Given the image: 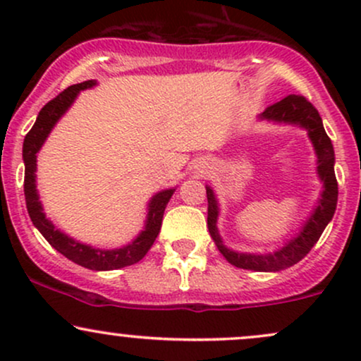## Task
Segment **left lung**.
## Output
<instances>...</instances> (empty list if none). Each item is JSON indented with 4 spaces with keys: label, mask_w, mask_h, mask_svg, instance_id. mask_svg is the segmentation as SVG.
Returning a JSON list of instances; mask_svg holds the SVG:
<instances>
[{
    "label": "left lung",
    "mask_w": 361,
    "mask_h": 361,
    "mask_svg": "<svg viewBox=\"0 0 361 361\" xmlns=\"http://www.w3.org/2000/svg\"><path fill=\"white\" fill-rule=\"evenodd\" d=\"M258 118L273 123H283V126H295L307 130V135L317 156V176L322 181V192L317 200L316 209L309 215V219L300 227L299 233L293 235L292 239H288L276 251L267 252V255L239 252L229 250L222 243L217 227L219 210H221L219 209V200L215 197L214 190L207 185V200H209L207 226H209V233L212 235L217 250L222 252L224 258L229 261L231 264L243 268V270L280 271L299 263L312 250L314 244L321 238L322 231L326 229V226L333 219L338 204V181L336 175H334V149L333 144H331V139L327 137L319 111L314 109L312 103L305 100L300 94H288L283 100L268 106L263 114L258 115Z\"/></svg>",
    "instance_id": "obj_1"
}]
</instances>
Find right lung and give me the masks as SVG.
Instances as JSON below:
<instances>
[{
	"label": "right lung",
	"mask_w": 361,
	"mask_h": 361,
	"mask_svg": "<svg viewBox=\"0 0 361 361\" xmlns=\"http://www.w3.org/2000/svg\"><path fill=\"white\" fill-rule=\"evenodd\" d=\"M94 85H97V81L90 80L82 81L80 85L69 86L68 90L57 94L54 100L49 102L39 111V117H37L34 127L25 135L23 140V188L28 215H30L34 226L47 239V243L51 244L54 250H57L61 255H64L66 258L74 261L76 264L88 268V270L109 271L117 270V268L130 267V264L137 263V261L146 256V252L151 250L157 234H159L164 209H166L169 198L173 197L176 188H168L163 190V192H157L147 204V217L146 222H144V229L137 234V238L132 239L126 246L115 247V250H100V247H93L90 244L76 241V239L69 238L68 234L62 233L61 229H57L52 221H49L45 217L42 202H40L39 192H37V152L42 149L44 142L47 140L54 126L69 110V106L76 100L80 91L93 88Z\"/></svg>",
	"instance_id": "right-lung-1"
}]
</instances>
